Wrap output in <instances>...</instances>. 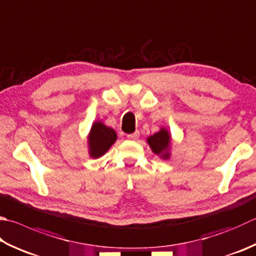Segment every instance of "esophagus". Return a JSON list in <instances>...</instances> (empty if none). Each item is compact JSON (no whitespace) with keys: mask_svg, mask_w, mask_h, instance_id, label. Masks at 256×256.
I'll list each match as a JSON object with an SVG mask.
<instances>
[{"mask_svg":"<svg viewBox=\"0 0 256 256\" xmlns=\"http://www.w3.org/2000/svg\"><path fill=\"white\" fill-rule=\"evenodd\" d=\"M139 137V132H134V134H127V138L128 139H137Z\"/></svg>","mask_w":256,"mask_h":256,"instance_id":"1","label":"esophagus"}]
</instances>
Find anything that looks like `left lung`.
Returning <instances> with one entry per match:
<instances>
[{"mask_svg":"<svg viewBox=\"0 0 256 256\" xmlns=\"http://www.w3.org/2000/svg\"><path fill=\"white\" fill-rule=\"evenodd\" d=\"M149 146L152 149V152L157 155H162V158H168L167 149L170 146V136L166 129H160L158 132L154 134L152 136L147 139Z\"/></svg>","mask_w":256,"mask_h":256,"instance_id":"8db88e82","label":"left lung"}]
</instances>
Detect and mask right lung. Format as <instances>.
<instances>
[{
  "mask_svg": "<svg viewBox=\"0 0 256 256\" xmlns=\"http://www.w3.org/2000/svg\"><path fill=\"white\" fill-rule=\"evenodd\" d=\"M116 138L117 134L114 129L106 127L102 122H94L89 136L90 156L92 158L102 156L116 142Z\"/></svg>",
  "mask_w": 256,
  "mask_h": 256,
  "instance_id": "obj_1",
  "label": "right lung"
}]
</instances>
